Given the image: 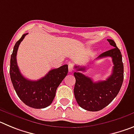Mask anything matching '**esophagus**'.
<instances>
[{"instance_id":"1","label":"esophagus","mask_w":134,"mask_h":134,"mask_svg":"<svg viewBox=\"0 0 134 134\" xmlns=\"http://www.w3.org/2000/svg\"><path fill=\"white\" fill-rule=\"evenodd\" d=\"M73 70H74V66L72 63H69L68 64V71L70 72H72Z\"/></svg>"}]
</instances>
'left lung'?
I'll return each mask as SVG.
<instances>
[{
	"label": "left lung",
	"instance_id": "obj_1",
	"mask_svg": "<svg viewBox=\"0 0 134 134\" xmlns=\"http://www.w3.org/2000/svg\"><path fill=\"white\" fill-rule=\"evenodd\" d=\"M107 41L113 48L97 57V59L105 57L112 58L114 66L112 74L107 80L93 82L91 78L79 72L86 70V67L74 66L76 69L74 73V97L79 106L87 111H98L107 106L118 95L124 81V64L120 50L113 40L108 39Z\"/></svg>",
	"mask_w": 134,
	"mask_h": 134
}]
</instances>
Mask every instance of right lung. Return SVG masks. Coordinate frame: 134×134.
Here are the masks:
<instances>
[{"instance_id":"add662e5","label":"right lung","mask_w":134,"mask_h":134,"mask_svg":"<svg viewBox=\"0 0 134 134\" xmlns=\"http://www.w3.org/2000/svg\"><path fill=\"white\" fill-rule=\"evenodd\" d=\"M27 34H23L14 46L10 57V79L16 94L25 105L35 109L46 108L52 103L57 88L68 74V65L51 70L40 80H30L25 78L20 72L16 57L19 46Z\"/></svg>"}]
</instances>
